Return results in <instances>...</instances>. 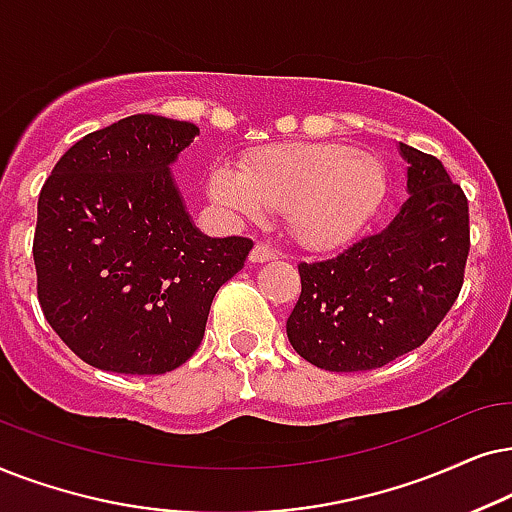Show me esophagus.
<instances>
[{"mask_svg": "<svg viewBox=\"0 0 512 512\" xmlns=\"http://www.w3.org/2000/svg\"><path fill=\"white\" fill-rule=\"evenodd\" d=\"M269 260H278V250L271 248L269 243H257L250 252V262H269Z\"/></svg>", "mask_w": 512, "mask_h": 512, "instance_id": "34e87169", "label": "esophagus"}]
</instances>
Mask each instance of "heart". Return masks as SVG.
Listing matches in <instances>:
<instances>
[{
	"instance_id": "heart-1",
	"label": "heart",
	"mask_w": 512,
	"mask_h": 512,
	"mask_svg": "<svg viewBox=\"0 0 512 512\" xmlns=\"http://www.w3.org/2000/svg\"><path fill=\"white\" fill-rule=\"evenodd\" d=\"M386 180L370 154L335 142H292L250 154L243 170L217 166L208 192L217 206L241 217L288 210V224L299 243L332 248L363 227Z\"/></svg>"
}]
</instances>
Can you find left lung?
Masks as SVG:
<instances>
[{"instance_id":"1","label":"left lung","mask_w":512,"mask_h":512,"mask_svg":"<svg viewBox=\"0 0 512 512\" xmlns=\"http://www.w3.org/2000/svg\"><path fill=\"white\" fill-rule=\"evenodd\" d=\"M410 199L388 229L335 257L299 262L288 318L299 356L330 372L384 367L426 342L459 297L470 250L468 199L440 159L400 145Z\"/></svg>"}]
</instances>
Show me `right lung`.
<instances>
[{"label":"right lung","mask_w":512,"mask_h":512,"mask_svg":"<svg viewBox=\"0 0 512 512\" xmlns=\"http://www.w3.org/2000/svg\"><path fill=\"white\" fill-rule=\"evenodd\" d=\"M189 121L133 114L60 156L37 203V297L58 337L98 370L163 374L199 349L215 292L252 238H208L189 220L170 163Z\"/></svg>","instance_id":"right-lung-1"}]
</instances>
